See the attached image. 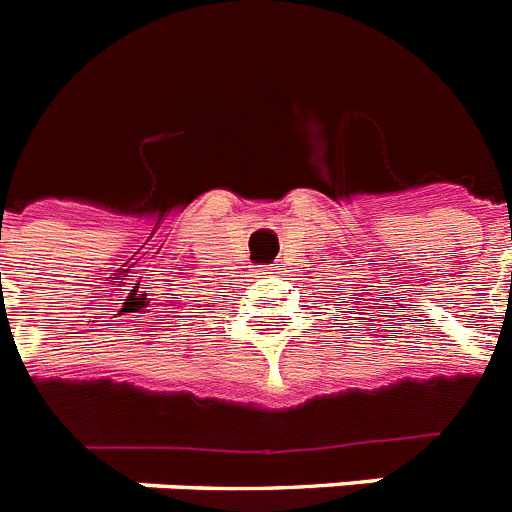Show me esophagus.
I'll use <instances>...</instances> for the list:
<instances>
[{
	"mask_svg": "<svg viewBox=\"0 0 512 512\" xmlns=\"http://www.w3.org/2000/svg\"><path fill=\"white\" fill-rule=\"evenodd\" d=\"M259 272H261V275H277V267H275V264H264Z\"/></svg>",
	"mask_w": 512,
	"mask_h": 512,
	"instance_id": "1",
	"label": "esophagus"
}]
</instances>
